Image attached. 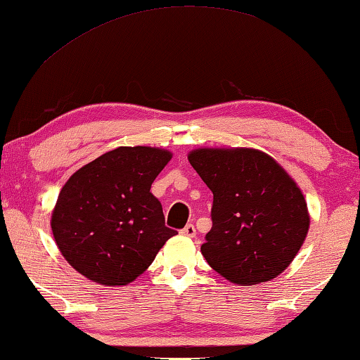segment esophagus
Masks as SVG:
<instances>
[{"label":"esophagus","instance_id":"obj_1","mask_svg":"<svg viewBox=\"0 0 360 360\" xmlns=\"http://www.w3.org/2000/svg\"><path fill=\"white\" fill-rule=\"evenodd\" d=\"M181 236H185V237H195L196 236V229H195V226H193V224H186V226L181 229Z\"/></svg>","mask_w":360,"mask_h":360}]
</instances>
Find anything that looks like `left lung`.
Instances as JSON below:
<instances>
[{"label": "left lung", "instance_id": "8db88e82", "mask_svg": "<svg viewBox=\"0 0 360 360\" xmlns=\"http://www.w3.org/2000/svg\"><path fill=\"white\" fill-rule=\"evenodd\" d=\"M191 167L212 191V227L201 253L238 285L274 279L299 253L310 226L305 198L271 155L257 149H195Z\"/></svg>", "mask_w": 360, "mask_h": 360}]
</instances>
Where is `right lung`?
Returning <instances> with one entry per match:
<instances>
[{
    "label": "right lung",
    "instance_id": "add662e5",
    "mask_svg": "<svg viewBox=\"0 0 360 360\" xmlns=\"http://www.w3.org/2000/svg\"><path fill=\"white\" fill-rule=\"evenodd\" d=\"M170 159L165 149L122 146L70 176L51 231L77 273L102 285H124L149 268L176 233L165 226L162 205L150 193Z\"/></svg>",
    "mask_w": 360,
    "mask_h": 360
}]
</instances>
